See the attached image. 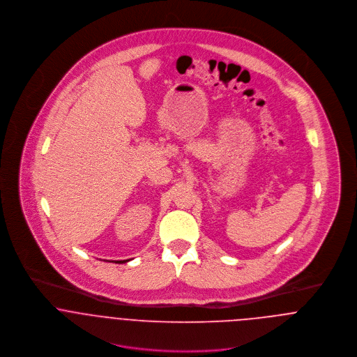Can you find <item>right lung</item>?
<instances>
[{"label":"right lung","instance_id":"add662e5","mask_svg":"<svg viewBox=\"0 0 357 357\" xmlns=\"http://www.w3.org/2000/svg\"><path fill=\"white\" fill-rule=\"evenodd\" d=\"M126 261H129V259H123V261H115V262H118V264H123V262H126Z\"/></svg>","mask_w":357,"mask_h":357}]
</instances>
